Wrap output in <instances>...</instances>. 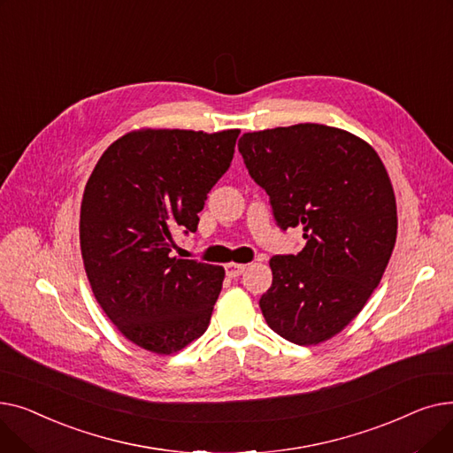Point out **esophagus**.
<instances>
[{"instance_id": "obj_1", "label": "esophagus", "mask_w": 453, "mask_h": 453, "mask_svg": "<svg viewBox=\"0 0 453 453\" xmlns=\"http://www.w3.org/2000/svg\"><path fill=\"white\" fill-rule=\"evenodd\" d=\"M246 270V265H239V263H227L226 265V273L229 277H239L241 273H244Z\"/></svg>"}]
</instances>
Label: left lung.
<instances>
[{"mask_svg":"<svg viewBox=\"0 0 453 453\" xmlns=\"http://www.w3.org/2000/svg\"><path fill=\"white\" fill-rule=\"evenodd\" d=\"M239 150L277 224L306 239L297 255L270 258L260 311L284 340L323 343L362 312L388 268L398 227L389 174L367 141L316 123L248 132Z\"/></svg>","mask_w":453,"mask_h":453,"instance_id":"1","label":"left lung"}]
</instances>
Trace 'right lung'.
Here are the masks:
<instances>
[{
  "label": "right lung",
  "instance_id": "obj_1",
  "mask_svg": "<svg viewBox=\"0 0 453 453\" xmlns=\"http://www.w3.org/2000/svg\"><path fill=\"white\" fill-rule=\"evenodd\" d=\"M239 134L134 130L111 142L86 183L84 270L108 319L141 349L174 354L209 326L226 272L171 248L176 229L196 231Z\"/></svg>",
  "mask_w": 453,
  "mask_h": 453
}]
</instances>
